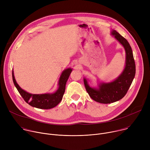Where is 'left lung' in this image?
Segmentation results:
<instances>
[{"mask_svg":"<svg viewBox=\"0 0 150 150\" xmlns=\"http://www.w3.org/2000/svg\"><path fill=\"white\" fill-rule=\"evenodd\" d=\"M111 35L115 37L125 50V66L122 72L112 82L98 83L97 87H90L87 79L83 78L85 88L90 97L94 101L103 104H109L122 99L129 90L136 71L133 53L129 42L116 30H112Z\"/></svg>","mask_w":150,"mask_h":150,"instance_id":"8db88e82","label":"left lung"}]
</instances>
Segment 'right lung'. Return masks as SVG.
I'll list each match as a JSON object with an SVG mask.
<instances>
[{
	"mask_svg": "<svg viewBox=\"0 0 150 150\" xmlns=\"http://www.w3.org/2000/svg\"><path fill=\"white\" fill-rule=\"evenodd\" d=\"M72 71V69L68 68L62 72L59 79L58 88L53 93L33 94L23 90L15 80L13 70L12 79L15 86L26 103L38 109H50L54 108L62 100L63 96L65 91L67 82Z\"/></svg>",
	"mask_w": 150,
	"mask_h": 150,
	"instance_id": "right-lung-1",
	"label": "right lung"
}]
</instances>
